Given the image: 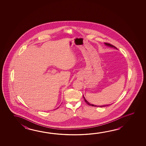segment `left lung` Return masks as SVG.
I'll list each match as a JSON object with an SVG mask.
<instances>
[{
	"label": "left lung",
	"mask_w": 146,
	"mask_h": 146,
	"mask_svg": "<svg viewBox=\"0 0 146 146\" xmlns=\"http://www.w3.org/2000/svg\"><path fill=\"white\" fill-rule=\"evenodd\" d=\"M105 44L106 46H109V47H111V48H115V49H117L116 48V47H115V46H113V45L111 44H108V43H105ZM83 97H84V98L85 102H86L88 105H89V106H93V107H105L109 106H110V105H111V104H109V105H102V106H97V105H93L92 104H90V102H88L87 101V100H86V98H84V95H83Z\"/></svg>",
	"instance_id": "1"
}]
</instances>
